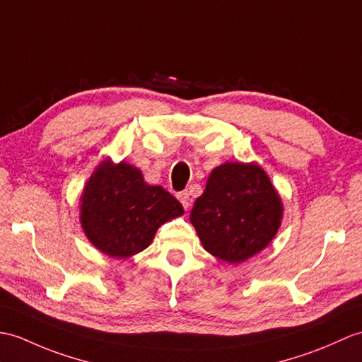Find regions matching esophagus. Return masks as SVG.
Instances as JSON below:
<instances>
[{
	"label": "esophagus",
	"mask_w": 362,
	"mask_h": 362,
	"mask_svg": "<svg viewBox=\"0 0 362 362\" xmlns=\"http://www.w3.org/2000/svg\"><path fill=\"white\" fill-rule=\"evenodd\" d=\"M179 200H180V204H182V206L185 208V209H188L189 206H191V197H189V192L188 191H182V192H179Z\"/></svg>",
	"instance_id": "1"
}]
</instances>
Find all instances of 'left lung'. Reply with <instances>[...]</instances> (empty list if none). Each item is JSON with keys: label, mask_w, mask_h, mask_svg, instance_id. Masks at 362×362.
Returning a JSON list of instances; mask_svg holds the SVG:
<instances>
[{"label": "left lung", "mask_w": 362, "mask_h": 362, "mask_svg": "<svg viewBox=\"0 0 362 362\" xmlns=\"http://www.w3.org/2000/svg\"><path fill=\"white\" fill-rule=\"evenodd\" d=\"M282 214V200L262 168L226 162L209 174L189 221L209 255L240 264L273 240Z\"/></svg>", "instance_id": "obj_1"}]
</instances>
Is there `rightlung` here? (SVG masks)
<instances>
[{
	"instance_id": "right-lung-1",
	"label": "right lung",
	"mask_w": 362,
	"mask_h": 362,
	"mask_svg": "<svg viewBox=\"0 0 362 362\" xmlns=\"http://www.w3.org/2000/svg\"><path fill=\"white\" fill-rule=\"evenodd\" d=\"M80 222L89 242L106 256L126 259L153 242L158 226L183 214L180 202L143 180L124 162L100 163L80 197Z\"/></svg>"
}]
</instances>
